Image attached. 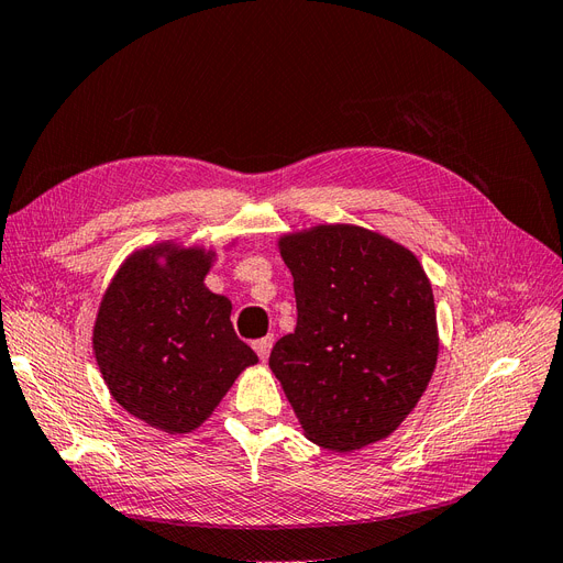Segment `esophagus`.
<instances>
[{
	"instance_id": "esophagus-1",
	"label": "esophagus",
	"mask_w": 563,
	"mask_h": 563,
	"mask_svg": "<svg viewBox=\"0 0 563 563\" xmlns=\"http://www.w3.org/2000/svg\"><path fill=\"white\" fill-rule=\"evenodd\" d=\"M271 346H274V336H264V339H257L255 343H252V349L257 351V355H260V360L262 362H266V357H268V353H271Z\"/></svg>"
}]
</instances>
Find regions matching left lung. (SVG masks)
<instances>
[{
	"mask_svg": "<svg viewBox=\"0 0 563 563\" xmlns=\"http://www.w3.org/2000/svg\"><path fill=\"white\" fill-rule=\"evenodd\" d=\"M297 328L268 365L306 438L339 453L388 438L438 362L432 287L409 250L360 227L285 235Z\"/></svg>",
	"mask_w": 563,
	"mask_h": 563,
	"instance_id": "8db88e82",
	"label": "left lung"
}]
</instances>
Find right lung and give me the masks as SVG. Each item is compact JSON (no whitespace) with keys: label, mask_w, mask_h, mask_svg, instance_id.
I'll return each instance as SVG.
<instances>
[{"label":"right lung","mask_w":563,"mask_h":563,"mask_svg":"<svg viewBox=\"0 0 563 563\" xmlns=\"http://www.w3.org/2000/svg\"><path fill=\"white\" fill-rule=\"evenodd\" d=\"M210 260V252L168 245L135 252L96 320V360L114 400L170 434L201 426L257 362L233 332L231 301L203 285Z\"/></svg>","instance_id":"1"}]
</instances>
